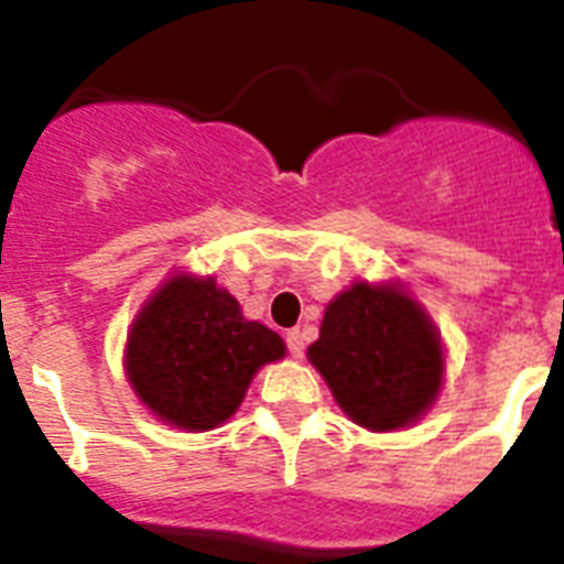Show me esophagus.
<instances>
[{
  "instance_id": "esophagus-1",
  "label": "esophagus",
  "mask_w": 564,
  "mask_h": 564,
  "mask_svg": "<svg viewBox=\"0 0 564 564\" xmlns=\"http://www.w3.org/2000/svg\"><path fill=\"white\" fill-rule=\"evenodd\" d=\"M288 350H291L293 358L305 356V336H302V330L288 333Z\"/></svg>"
}]
</instances>
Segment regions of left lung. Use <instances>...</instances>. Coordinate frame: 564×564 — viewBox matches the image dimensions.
<instances>
[{"label":"left lung","instance_id":"left-lung-1","mask_svg":"<svg viewBox=\"0 0 564 564\" xmlns=\"http://www.w3.org/2000/svg\"><path fill=\"white\" fill-rule=\"evenodd\" d=\"M307 361L352 423L406 430L443 390L441 330L401 282H352L325 307Z\"/></svg>","mask_w":564,"mask_h":564}]
</instances>
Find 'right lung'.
Segmentation results:
<instances>
[{
    "label": "right lung",
    "instance_id": "add662e5",
    "mask_svg": "<svg viewBox=\"0 0 564 564\" xmlns=\"http://www.w3.org/2000/svg\"><path fill=\"white\" fill-rule=\"evenodd\" d=\"M279 358V333L248 322L214 276L177 271L134 313L123 372L154 417L174 430L208 432L239 410L259 367Z\"/></svg>",
    "mask_w": 564,
    "mask_h": 564
}]
</instances>
